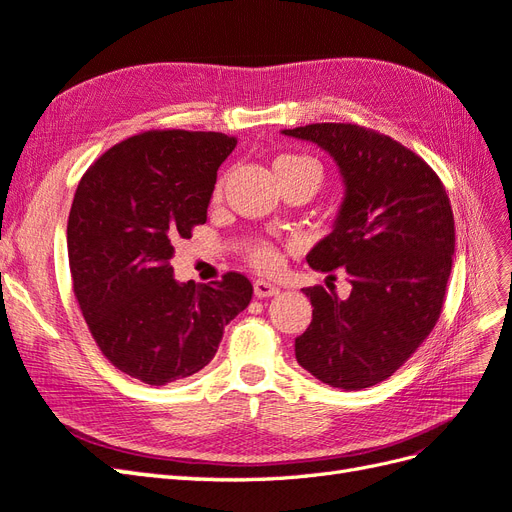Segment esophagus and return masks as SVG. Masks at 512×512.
Masks as SVG:
<instances>
[{
	"instance_id": "34e87169",
	"label": "esophagus",
	"mask_w": 512,
	"mask_h": 512,
	"mask_svg": "<svg viewBox=\"0 0 512 512\" xmlns=\"http://www.w3.org/2000/svg\"><path fill=\"white\" fill-rule=\"evenodd\" d=\"M254 292L258 299H267V297H275V294H280V286H275L267 280H256L254 282Z\"/></svg>"
}]
</instances>
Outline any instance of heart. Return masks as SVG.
Instances as JSON below:
<instances>
[{
    "label": "heart",
    "mask_w": 512,
    "mask_h": 512,
    "mask_svg": "<svg viewBox=\"0 0 512 512\" xmlns=\"http://www.w3.org/2000/svg\"><path fill=\"white\" fill-rule=\"evenodd\" d=\"M273 173L280 179H288V177H312L316 179V183L320 181V166L309 160L305 156H280L275 158L273 162ZM215 196H220V185L218 190H215ZM250 260L254 265L262 271H271L277 267V262H280V256L273 250L271 245L267 243H256L250 247Z\"/></svg>",
    "instance_id": "1"
}]
</instances>
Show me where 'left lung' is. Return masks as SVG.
<instances>
[{
  "instance_id": "obj_1",
  "label": "left lung",
  "mask_w": 512,
  "mask_h": 512,
  "mask_svg": "<svg viewBox=\"0 0 512 512\" xmlns=\"http://www.w3.org/2000/svg\"><path fill=\"white\" fill-rule=\"evenodd\" d=\"M282 134L318 145L339 168L344 200L307 265L342 269L352 286L346 299L303 288L314 312L294 354L333 389H367L393 376L436 327L455 256L453 209L438 175L391 136L354 123Z\"/></svg>"
}]
</instances>
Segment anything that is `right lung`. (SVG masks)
<instances>
[{"instance_id": "1", "label": "right lung", "mask_w": 512, "mask_h": 512, "mask_svg": "<svg viewBox=\"0 0 512 512\" xmlns=\"http://www.w3.org/2000/svg\"><path fill=\"white\" fill-rule=\"evenodd\" d=\"M237 147L222 132L153 130L108 149L76 188L68 260L87 327L123 374L151 386L211 363L224 327L250 305L241 273L177 282L179 239L207 222L220 164Z\"/></svg>"}]
</instances>
